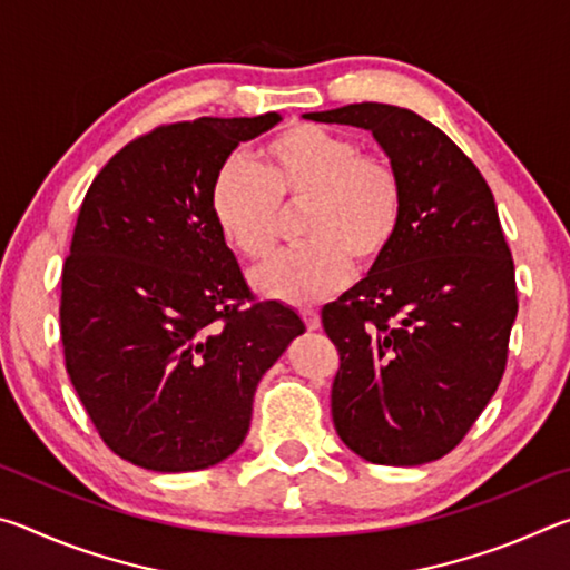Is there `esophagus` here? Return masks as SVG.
<instances>
[{
    "mask_svg": "<svg viewBox=\"0 0 570 570\" xmlns=\"http://www.w3.org/2000/svg\"><path fill=\"white\" fill-rule=\"evenodd\" d=\"M302 320L306 324V330H312V332H316L322 326V316H320V312H314V308H302Z\"/></svg>",
    "mask_w": 570,
    "mask_h": 570,
    "instance_id": "esophagus-1",
    "label": "esophagus"
}]
</instances>
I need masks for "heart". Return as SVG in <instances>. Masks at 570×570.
Here are the masks:
<instances>
[{
	"label": "heart",
	"instance_id": "b5f03b06",
	"mask_svg": "<svg viewBox=\"0 0 570 570\" xmlns=\"http://www.w3.org/2000/svg\"><path fill=\"white\" fill-rule=\"evenodd\" d=\"M210 214L220 236L246 258L276 246L284 208H304L302 248L254 268L258 294L306 304L334 294L352 264L370 272L397 240L404 186L382 156H362L346 135L320 125H294L268 140L264 170L244 156H228L210 180Z\"/></svg>",
	"mask_w": 570,
	"mask_h": 570
}]
</instances>
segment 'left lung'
I'll list each match as a JSON object with an SVG mask.
<instances>
[{
  "mask_svg": "<svg viewBox=\"0 0 570 570\" xmlns=\"http://www.w3.org/2000/svg\"><path fill=\"white\" fill-rule=\"evenodd\" d=\"M306 120L370 130L402 176L397 240L322 308L340 350L336 435L377 465H424L468 435L505 372L515 268L485 178L417 112L360 102Z\"/></svg>",
  "mask_w": 570,
  "mask_h": 570,
  "instance_id": "obj_1",
  "label": "left lung"
}]
</instances>
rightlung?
I'll return each mask as SVG.
<instances>
[{"instance_id": "add662e5", "label": "right lung", "mask_w": 570, "mask_h": 570, "mask_svg": "<svg viewBox=\"0 0 570 570\" xmlns=\"http://www.w3.org/2000/svg\"><path fill=\"white\" fill-rule=\"evenodd\" d=\"M278 122L163 125L115 153L82 200L62 268L65 364L132 465L190 472L234 455L258 382L306 332L292 306L254 302L208 200L238 142Z\"/></svg>"}]
</instances>
